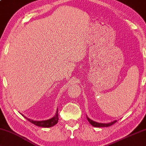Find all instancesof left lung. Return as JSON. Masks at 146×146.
Segmentation results:
<instances>
[{
	"mask_svg": "<svg viewBox=\"0 0 146 146\" xmlns=\"http://www.w3.org/2000/svg\"><path fill=\"white\" fill-rule=\"evenodd\" d=\"M87 120H88V121L90 123V124L93 125V127H110L114 123H116L117 121H112L111 123H98V122H95L94 121L91 120L89 119V117H87Z\"/></svg>",
	"mask_w": 146,
	"mask_h": 146,
	"instance_id": "left-lung-1",
	"label": "left lung"
}]
</instances>
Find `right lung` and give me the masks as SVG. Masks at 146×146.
<instances>
[{"mask_svg":"<svg viewBox=\"0 0 146 146\" xmlns=\"http://www.w3.org/2000/svg\"><path fill=\"white\" fill-rule=\"evenodd\" d=\"M23 115V117H25L23 115ZM25 118L27 119L29 121L33 123V124L36 125L38 127H45V128L53 127L55 125L57 124L58 123V121H59V116H58V108L57 110V111H56V113L54 117L50 119L44 120V121H34L33 119H29L26 117H25Z\"/></svg>","mask_w":146,"mask_h":146,"instance_id":"1","label":"right lung"}]
</instances>
